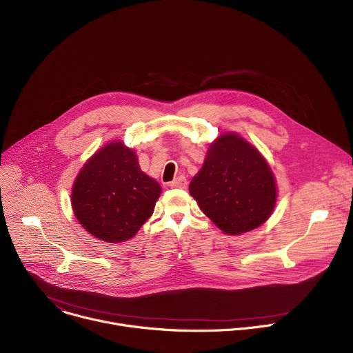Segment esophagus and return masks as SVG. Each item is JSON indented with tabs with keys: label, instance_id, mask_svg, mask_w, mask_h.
Returning a JSON list of instances; mask_svg holds the SVG:
<instances>
[{
	"label": "esophagus",
	"instance_id": "esophagus-1",
	"mask_svg": "<svg viewBox=\"0 0 353 353\" xmlns=\"http://www.w3.org/2000/svg\"><path fill=\"white\" fill-rule=\"evenodd\" d=\"M170 187L172 188H185L187 187V180L184 176H179L177 179H174L173 181H170Z\"/></svg>",
	"mask_w": 353,
	"mask_h": 353
}]
</instances>
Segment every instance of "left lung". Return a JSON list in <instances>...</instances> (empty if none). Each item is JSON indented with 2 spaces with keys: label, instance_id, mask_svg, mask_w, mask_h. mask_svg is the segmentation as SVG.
<instances>
[{
  "label": "left lung",
  "instance_id": "obj_1",
  "mask_svg": "<svg viewBox=\"0 0 353 353\" xmlns=\"http://www.w3.org/2000/svg\"><path fill=\"white\" fill-rule=\"evenodd\" d=\"M190 194L226 234H240L263 225L276 201L268 163L236 134H225L210 146L203 168L190 183Z\"/></svg>",
  "mask_w": 353,
  "mask_h": 353
}]
</instances>
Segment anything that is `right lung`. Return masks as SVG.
<instances>
[{
	"label": "right lung",
	"instance_id": "obj_1",
	"mask_svg": "<svg viewBox=\"0 0 353 353\" xmlns=\"http://www.w3.org/2000/svg\"><path fill=\"white\" fill-rule=\"evenodd\" d=\"M157 180L146 176L132 149L108 143L82 168L72 188V210L94 237L120 243L137 234L154 214L161 195Z\"/></svg>",
	"mask_w": 353,
	"mask_h": 353
}]
</instances>
